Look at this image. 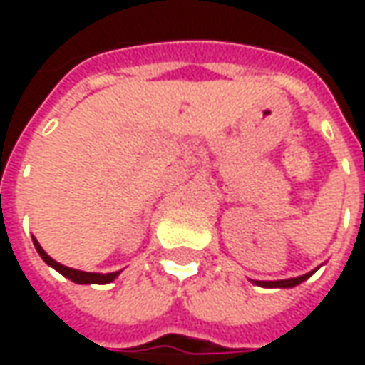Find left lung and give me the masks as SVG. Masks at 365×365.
<instances>
[{
  "label": "left lung",
  "mask_w": 365,
  "mask_h": 365,
  "mask_svg": "<svg viewBox=\"0 0 365 365\" xmlns=\"http://www.w3.org/2000/svg\"><path fill=\"white\" fill-rule=\"evenodd\" d=\"M314 274L313 272H309L305 275H299V277H291V279H279V282H254L256 285H260V287H295L299 283H303L307 277H311Z\"/></svg>",
  "instance_id": "1"
}]
</instances>
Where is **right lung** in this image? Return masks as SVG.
Returning <instances> with one entry per match:
<instances>
[{"mask_svg": "<svg viewBox=\"0 0 365 365\" xmlns=\"http://www.w3.org/2000/svg\"><path fill=\"white\" fill-rule=\"evenodd\" d=\"M33 242H35L36 252L41 254V258H43L51 268H54L56 272H60V274L64 275V277H68L70 282L82 283V285H88V283H111L113 279L120 274V272H111V274H91V272H80V269L68 268V266H62V264H58L56 260H52L51 256L43 250V246L36 242V238H33Z\"/></svg>", "mask_w": 365, "mask_h": 365, "instance_id": "right-lung-1", "label": "right lung"}]
</instances>
